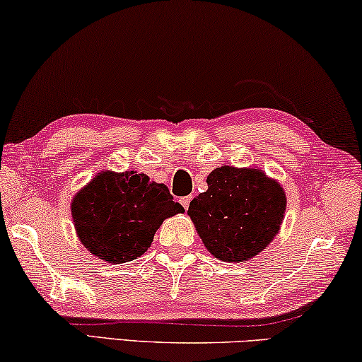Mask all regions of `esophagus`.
Listing matches in <instances>:
<instances>
[{
  "label": "esophagus",
  "mask_w": 362,
  "mask_h": 362,
  "mask_svg": "<svg viewBox=\"0 0 362 362\" xmlns=\"http://www.w3.org/2000/svg\"><path fill=\"white\" fill-rule=\"evenodd\" d=\"M192 198H193V197H185V198H180V204L183 206V208L188 209V206H190Z\"/></svg>",
  "instance_id": "34e87169"
}]
</instances>
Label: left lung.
Returning a JSON list of instances; mask_svg holds the SVG:
<instances>
[{
    "mask_svg": "<svg viewBox=\"0 0 362 362\" xmlns=\"http://www.w3.org/2000/svg\"><path fill=\"white\" fill-rule=\"evenodd\" d=\"M208 190L192 199L188 216L212 256L243 262L271 245L282 226L286 194L257 168H216Z\"/></svg>",
    "mask_w": 362,
    "mask_h": 362,
    "instance_id": "8db88e82",
    "label": "left lung"
}]
</instances>
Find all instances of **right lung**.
<instances>
[{"label":"right lung","instance_id":"add662e5","mask_svg":"<svg viewBox=\"0 0 362 362\" xmlns=\"http://www.w3.org/2000/svg\"><path fill=\"white\" fill-rule=\"evenodd\" d=\"M183 211L164 183L151 182L136 170H101L71 203L80 243L111 264L146 253L160 223Z\"/></svg>","mask_w":362,"mask_h":362}]
</instances>
